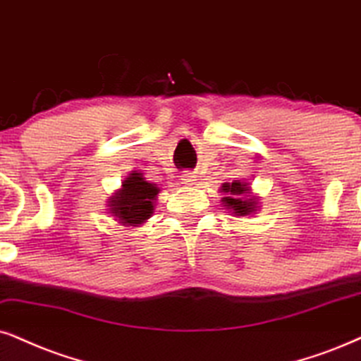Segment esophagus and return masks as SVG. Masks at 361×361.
<instances>
[{"mask_svg": "<svg viewBox=\"0 0 361 361\" xmlns=\"http://www.w3.org/2000/svg\"><path fill=\"white\" fill-rule=\"evenodd\" d=\"M195 175L193 173H185L183 176H181V181H183L185 185H193L195 183Z\"/></svg>", "mask_w": 361, "mask_h": 361, "instance_id": "1", "label": "esophagus"}]
</instances>
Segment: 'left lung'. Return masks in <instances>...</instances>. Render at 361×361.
<instances>
[{"label": "left lung", "mask_w": 361, "mask_h": 361, "mask_svg": "<svg viewBox=\"0 0 361 361\" xmlns=\"http://www.w3.org/2000/svg\"><path fill=\"white\" fill-rule=\"evenodd\" d=\"M221 191L226 196L221 198L223 204L228 209H231L238 216H246V214H252L255 209H257V198L255 196H250V186L248 183H241V181L235 180L233 183H223ZM246 195L247 198L243 199V196Z\"/></svg>", "instance_id": "1"}]
</instances>
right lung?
<instances>
[{"instance_id":"add662e5","label":"right lung","mask_w":361,"mask_h":361,"mask_svg":"<svg viewBox=\"0 0 361 361\" xmlns=\"http://www.w3.org/2000/svg\"><path fill=\"white\" fill-rule=\"evenodd\" d=\"M159 188L154 183H148L143 173L133 171L123 181L121 190L109 198V213L126 226H138L153 214V203Z\"/></svg>"}]
</instances>
